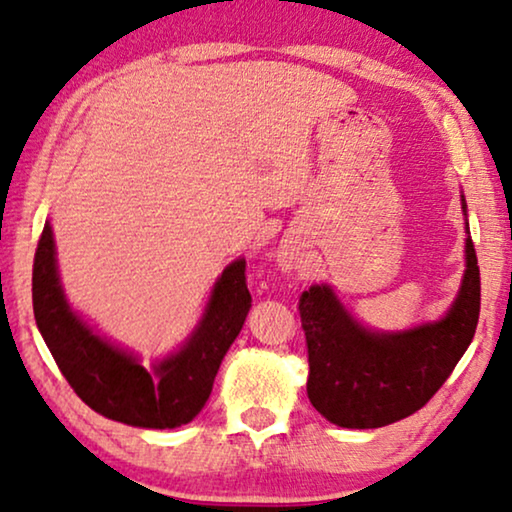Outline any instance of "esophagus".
Returning a JSON list of instances; mask_svg holds the SVG:
<instances>
[{
  "label": "esophagus",
  "mask_w": 512,
  "mask_h": 512,
  "mask_svg": "<svg viewBox=\"0 0 512 512\" xmlns=\"http://www.w3.org/2000/svg\"><path fill=\"white\" fill-rule=\"evenodd\" d=\"M280 266H283V269H294V266H297V257H294L290 250H285V253L280 255Z\"/></svg>",
  "instance_id": "1"
}]
</instances>
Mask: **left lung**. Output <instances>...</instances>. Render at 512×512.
<instances>
[{"label":"left lung","mask_w":512,"mask_h":512,"mask_svg":"<svg viewBox=\"0 0 512 512\" xmlns=\"http://www.w3.org/2000/svg\"><path fill=\"white\" fill-rule=\"evenodd\" d=\"M466 213V201L462 197ZM469 232V222H466ZM471 234V232H469ZM308 345V399L329 422L376 429L420 410L469 348L480 315V269L466 236V271L445 318L380 334L359 325L329 285L299 297Z\"/></svg>","instance_id":"left-lung-1"}]
</instances>
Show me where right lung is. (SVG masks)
Listing matches in <instances>:
<instances>
[{"label": "right lung", "instance_id": "1", "mask_svg": "<svg viewBox=\"0 0 512 512\" xmlns=\"http://www.w3.org/2000/svg\"><path fill=\"white\" fill-rule=\"evenodd\" d=\"M246 259H236L213 285L204 318L181 350L153 369L95 334L71 311L57 276L50 222L43 225L32 269L34 318L62 376L95 413L143 429L192 422L211 397L222 357L250 311Z\"/></svg>", "mask_w": 512, "mask_h": 512}]
</instances>
